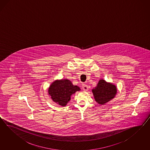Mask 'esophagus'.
<instances>
[{
  "instance_id": "1",
  "label": "esophagus",
  "mask_w": 150,
  "mask_h": 150,
  "mask_svg": "<svg viewBox=\"0 0 150 150\" xmlns=\"http://www.w3.org/2000/svg\"><path fill=\"white\" fill-rule=\"evenodd\" d=\"M82 90L84 91H88V86L86 85H85V84L82 85Z\"/></svg>"
}]
</instances>
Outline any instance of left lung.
Returning a JSON list of instances; mask_svg holds the SVG:
<instances>
[{"label": "left lung", "instance_id": "obj_1", "mask_svg": "<svg viewBox=\"0 0 150 150\" xmlns=\"http://www.w3.org/2000/svg\"><path fill=\"white\" fill-rule=\"evenodd\" d=\"M92 92L96 102L99 105H105L115 97L117 87L113 83L100 79Z\"/></svg>", "mask_w": 150, "mask_h": 150}]
</instances>
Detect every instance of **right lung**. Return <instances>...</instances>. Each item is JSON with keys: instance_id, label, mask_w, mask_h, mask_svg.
I'll list each match as a JSON object with an SVG mask.
<instances>
[{"instance_id": "add662e5", "label": "right lung", "mask_w": 150, "mask_h": 150, "mask_svg": "<svg viewBox=\"0 0 150 150\" xmlns=\"http://www.w3.org/2000/svg\"><path fill=\"white\" fill-rule=\"evenodd\" d=\"M81 90L80 88L74 85L68 79L56 80L48 88V95L53 102L62 107L66 106L71 100V97L76 92Z\"/></svg>"}]
</instances>
